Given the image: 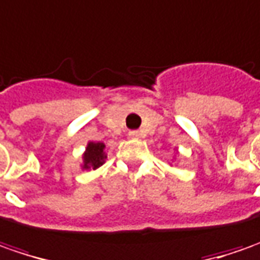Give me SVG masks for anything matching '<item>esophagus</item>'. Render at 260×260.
I'll return each instance as SVG.
<instances>
[{"instance_id": "obj_1", "label": "esophagus", "mask_w": 260, "mask_h": 260, "mask_svg": "<svg viewBox=\"0 0 260 260\" xmlns=\"http://www.w3.org/2000/svg\"><path fill=\"white\" fill-rule=\"evenodd\" d=\"M131 138H139L141 137V132L139 131H129Z\"/></svg>"}]
</instances>
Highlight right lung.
<instances>
[{"instance_id":"obj_1","label":"right lung","mask_w":260,"mask_h":260,"mask_svg":"<svg viewBox=\"0 0 260 260\" xmlns=\"http://www.w3.org/2000/svg\"><path fill=\"white\" fill-rule=\"evenodd\" d=\"M103 145L102 142H89V145L86 148V152L83 158H85V168H99L103 164V159H105V152H103Z\"/></svg>"}]
</instances>
